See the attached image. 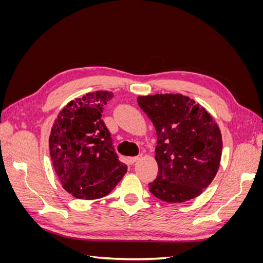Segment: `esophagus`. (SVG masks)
I'll return each mask as SVG.
<instances>
[{"label":"esophagus","instance_id":"1","mask_svg":"<svg viewBox=\"0 0 263 263\" xmlns=\"http://www.w3.org/2000/svg\"><path fill=\"white\" fill-rule=\"evenodd\" d=\"M141 157H142V155H138V156H136V157H130V158H129V161H130V163H135L136 161L140 160Z\"/></svg>","mask_w":263,"mask_h":263}]
</instances>
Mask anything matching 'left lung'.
<instances>
[{"mask_svg": "<svg viewBox=\"0 0 263 263\" xmlns=\"http://www.w3.org/2000/svg\"><path fill=\"white\" fill-rule=\"evenodd\" d=\"M157 133L158 177L149 191L168 203L193 200L218 171L222 140L217 124L203 106L182 94L137 99Z\"/></svg>", "mask_w": 263, "mask_h": 263, "instance_id": "obj_1", "label": "left lung"}]
</instances>
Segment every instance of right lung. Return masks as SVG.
<instances>
[{
	"mask_svg": "<svg viewBox=\"0 0 263 263\" xmlns=\"http://www.w3.org/2000/svg\"><path fill=\"white\" fill-rule=\"evenodd\" d=\"M113 97L112 92L97 91L71 101L51 128L49 149L54 172L62 187L77 198L106 196L127 172L102 119Z\"/></svg>",
	"mask_w": 263,
	"mask_h": 263,
	"instance_id": "right-lung-1",
	"label": "right lung"
}]
</instances>
